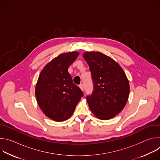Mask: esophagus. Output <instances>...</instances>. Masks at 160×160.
<instances>
[{"mask_svg": "<svg viewBox=\"0 0 160 160\" xmlns=\"http://www.w3.org/2000/svg\"><path fill=\"white\" fill-rule=\"evenodd\" d=\"M80 59H82V54H80Z\"/></svg>", "mask_w": 160, "mask_h": 160, "instance_id": "34e87169", "label": "esophagus"}]
</instances>
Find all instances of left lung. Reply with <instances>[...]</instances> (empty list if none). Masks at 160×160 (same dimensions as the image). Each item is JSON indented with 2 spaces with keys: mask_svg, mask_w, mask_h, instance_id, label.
I'll return each instance as SVG.
<instances>
[{
  "mask_svg": "<svg viewBox=\"0 0 160 160\" xmlns=\"http://www.w3.org/2000/svg\"><path fill=\"white\" fill-rule=\"evenodd\" d=\"M78 55L75 51L59 55L45 66L38 77L35 87L38 105L56 122L70 118L83 96L68 70Z\"/></svg>",
  "mask_w": 160,
  "mask_h": 160,
  "instance_id": "1",
  "label": "left lung"
}]
</instances>
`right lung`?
<instances>
[{"instance_id":"obj_1","label":"right lung","mask_w":160,"mask_h":160,"mask_svg":"<svg viewBox=\"0 0 160 160\" xmlns=\"http://www.w3.org/2000/svg\"><path fill=\"white\" fill-rule=\"evenodd\" d=\"M83 57L89 66L94 90L87 97L88 107L99 119L107 120L117 115L128 101L130 85L122 67L99 52H85Z\"/></svg>"}]
</instances>
